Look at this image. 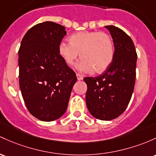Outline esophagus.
<instances>
[{"label": "esophagus", "instance_id": "esophagus-1", "mask_svg": "<svg viewBox=\"0 0 156 156\" xmlns=\"http://www.w3.org/2000/svg\"><path fill=\"white\" fill-rule=\"evenodd\" d=\"M76 76H77V79H78V81H81V80H83V78L81 75L78 74V73H77Z\"/></svg>", "mask_w": 156, "mask_h": 156}]
</instances>
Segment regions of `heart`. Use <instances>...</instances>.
Wrapping results in <instances>:
<instances>
[{"label":"heart","instance_id":"heart-1","mask_svg":"<svg viewBox=\"0 0 156 156\" xmlns=\"http://www.w3.org/2000/svg\"><path fill=\"white\" fill-rule=\"evenodd\" d=\"M69 43L61 42L58 52L66 64L73 65L79 56L75 67L78 71L100 73L105 71L114 58L113 41L109 34L97 31H83L72 35Z\"/></svg>","mask_w":156,"mask_h":156}]
</instances>
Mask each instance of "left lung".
I'll return each mask as SVG.
<instances>
[{
    "label": "left lung",
    "instance_id": "left-lung-1",
    "mask_svg": "<svg viewBox=\"0 0 156 156\" xmlns=\"http://www.w3.org/2000/svg\"><path fill=\"white\" fill-rule=\"evenodd\" d=\"M114 43L112 63L96 78L87 77L86 103L95 119L110 121L124 112L129 103L136 81L137 53L131 37L119 27L105 26Z\"/></svg>",
    "mask_w": 156,
    "mask_h": 156
}]
</instances>
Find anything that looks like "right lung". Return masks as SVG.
Here are the masks:
<instances>
[{"mask_svg":"<svg viewBox=\"0 0 156 156\" xmlns=\"http://www.w3.org/2000/svg\"><path fill=\"white\" fill-rule=\"evenodd\" d=\"M65 30L52 21L36 24L25 34L18 51L22 96L30 113L41 121H55L65 113L77 81L58 52Z\"/></svg>","mask_w":156,"mask_h":156,"instance_id":"1","label":"right lung"}]
</instances>
